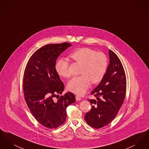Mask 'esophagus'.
<instances>
[{
    "mask_svg": "<svg viewBox=\"0 0 149 149\" xmlns=\"http://www.w3.org/2000/svg\"><path fill=\"white\" fill-rule=\"evenodd\" d=\"M75 98H76V100H80L81 99V98H80V97H79V96H78V95H77V96L75 97Z\"/></svg>",
    "mask_w": 149,
    "mask_h": 149,
    "instance_id": "1",
    "label": "esophagus"
}]
</instances>
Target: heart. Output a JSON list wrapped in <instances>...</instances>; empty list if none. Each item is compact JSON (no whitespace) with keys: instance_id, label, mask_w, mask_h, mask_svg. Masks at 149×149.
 I'll use <instances>...</instances> for the list:
<instances>
[{"instance_id":"1","label":"heart","mask_w":149,"mask_h":149,"mask_svg":"<svg viewBox=\"0 0 149 149\" xmlns=\"http://www.w3.org/2000/svg\"><path fill=\"white\" fill-rule=\"evenodd\" d=\"M69 57L76 63L81 64V75L72 78L68 84L70 91L79 95L84 94L91 83L100 82L106 73L108 60L106 55L102 52H97L88 47L79 48L72 51ZM69 63L66 58L58 59L55 64L57 73L64 78H69Z\"/></svg>"}]
</instances>
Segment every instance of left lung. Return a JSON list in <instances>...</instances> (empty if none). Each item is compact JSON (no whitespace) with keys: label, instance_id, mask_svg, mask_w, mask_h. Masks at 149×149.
<instances>
[{"label":"left lung","instance_id":"left-lung-1","mask_svg":"<svg viewBox=\"0 0 149 149\" xmlns=\"http://www.w3.org/2000/svg\"><path fill=\"white\" fill-rule=\"evenodd\" d=\"M109 65L98 85L91 92L96 99H89L91 110L85 114V121L95 128L103 127L116 117L126 97V77L120 60L109 50Z\"/></svg>","mask_w":149,"mask_h":149}]
</instances>
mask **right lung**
Segmentation results:
<instances>
[{"label":"right lung","instance_id":"right-lung-1","mask_svg":"<svg viewBox=\"0 0 149 149\" xmlns=\"http://www.w3.org/2000/svg\"><path fill=\"white\" fill-rule=\"evenodd\" d=\"M71 44H49L35 51L26 66L23 89L24 99L31 112L43 126L55 128L66 118V108L74 103L73 93L60 96L64 89L55 69L57 57Z\"/></svg>","mask_w":149,"mask_h":149}]
</instances>
